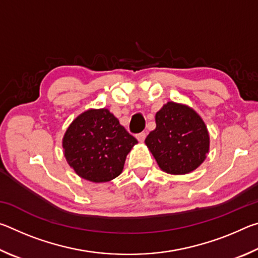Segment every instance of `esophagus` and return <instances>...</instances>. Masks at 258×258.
<instances>
[{"mask_svg":"<svg viewBox=\"0 0 258 258\" xmlns=\"http://www.w3.org/2000/svg\"><path fill=\"white\" fill-rule=\"evenodd\" d=\"M146 137H147V133H146V132H141V133L137 134V139L139 140L140 142H143V141H145Z\"/></svg>","mask_w":258,"mask_h":258,"instance_id":"esophagus-1","label":"esophagus"}]
</instances>
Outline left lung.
Wrapping results in <instances>:
<instances>
[{"mask_svg":"<svg viewBox=\"0 0 258 258\" xmlns=\"http://www.w3.org/2000/svg\"><path fill=\"white\" fill-rule=\"evenodd\" d=\"M145 142L161 171L174 175L195 171L209 151V134L202 117L173 101L156 113V128Z\"/></svg>","mask_w":258,"mask_h":258,"instance_id":"obj_1","label":"left lung"}]
</instances>
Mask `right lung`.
<instances>
[{
    "label": "right lung",
    "mask_w": 258,
    "mask_h": 258,
    "mask_svg": "<svg viewBox=\"0 0 258 258\" xmlns=\"http://www.w3.org/2000/svg\"><path fill=\"white\" fill-rule=\"evenodd\" d=\"M137 143L106 108L90 109L77 116L62 140L69 166L78 176L95 183L118 176L126 156Z\"/></svg>",
    "instance_id": "add662e5"
}]
</instances>
